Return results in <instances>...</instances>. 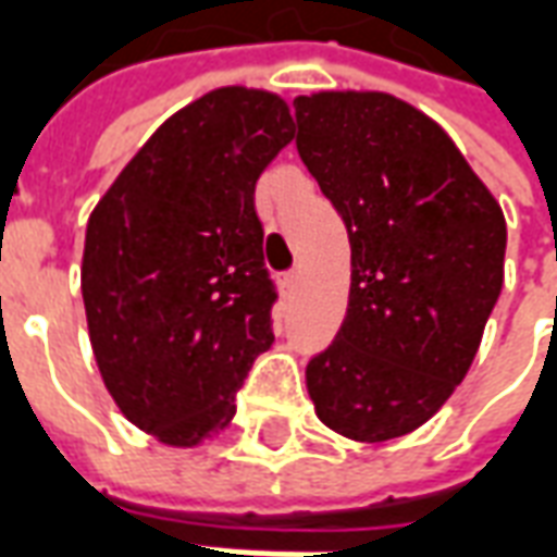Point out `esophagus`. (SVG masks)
I'll return each instance as SVG.
<instances>
[{
	"label": "esophagus",
	"mask_w": 557,
	"mask_h": 557,
	"mask_svg": "<svg viewBox=\"0 0 557 557\" xmlns=\"http://www.w3.org/2000/svg\"><path fill=\"white\" fill-rule=\"evenodd\" d=\"M280 283H283V289L292 292L295 286H298V271H289V274H283V280H280Z\"/></svg>",
	"instance_id": "1"
}]
</instances>
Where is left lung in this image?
Instances as JSON below:
<instances>
[{"mask_svg":"<svg viewBox=\"0 0 557 557\" xmlns=\"http://www.w3.org/2000/svg\"><path fill=\"white\" fill-rule=\"evenodd\" d=\"M298 154L349 230L351 286L337 339L307 363L327 430L409 435L466 379L502 295L498 199L438 122L387 91L295 98Z\"/></svg>","mask_w":557,"mask_h":557,"instance_id":"8db88e82","label":"left lung"}]
</instances>
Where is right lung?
Segmentation results:
<instances>
[{"label": "right lung", "mask_w": 557, "mask_h": 557, "mask_svg": "<svg viewBox=\"0 0 557 557\" xmlns=\"http://www.w3.org/2000/svg\"><path fill=\"white\" fill-rule=\"evenodd\" d=\"M292 139L280 95L211 89L146 139L89 214L91 351L119 411L160 444L199 447L226 430L274 343L253 190Z\"/></svg>", "instance_id": "obj_1"}]
</instances>
